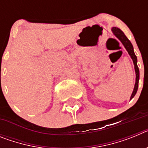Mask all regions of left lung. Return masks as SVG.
<instances>
[{
	"label": "left lung",
	"mask_w": 148,
	"mask_h": 148,
	"mask_svg": "<svg viewBox=\"0 0 148 148\" xmlns=\"http://www.w3.org/2000/svg\"><path fill=\"white\" fill-rule=\"evenodd\" d=\"M112 31H113V34L116 35V37L118 38L121 42L122 43L123 45L125 46V49H127V51L128 52L129 55L130 56L131 58L133 59V64H134V66H135V71H136V83H135V87L133 89V93L131 95V97L130 99H133L134 96H135L136 93L137 92V90H138V80H139V70H138V67L137 66V58L136 56L134 53V51H133V47L132 45L131 42H130L129 39L125 36V35L124 34V32L121 31L120 29L117 28V27H113L112 29Z\"/></svg>",
	"instance_id": "1"
}]
</instances>
